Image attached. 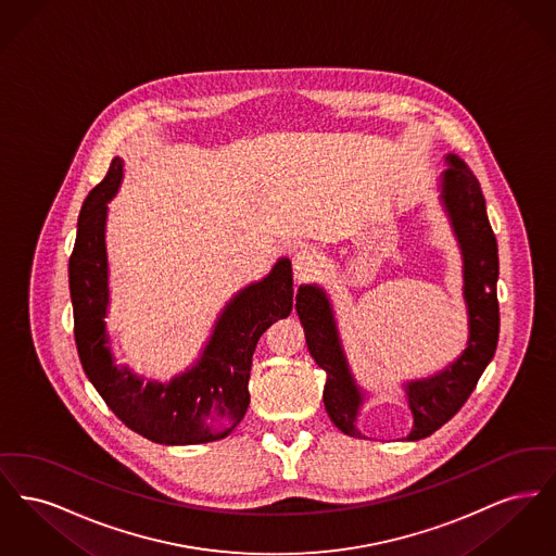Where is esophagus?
<instances>
[{"label":"esophagus","instance_id":"34e87169","mask_svg":"<svg viewBox=\"0 0 556 556\" xmlns=\"http://www.w3.org/2000/svg\"><path fill=\"white\" fill-rule=\"evenodd\" d=\"M318 265V256L313 252V250H308V248H302V250H298L295 254H293V258H291V266H293V275L298 277V279H302V277H306L308 273H313L315 270V266Z\"/></svg>","mask_w":556,"mask_h":556}]
</instances>
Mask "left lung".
I'll list each match as a JSON object with an SVG mask.
<instances>
[{
	"mask_svg": "<svg viewBox=\"0 0 556 556\" xmlns=\"http://www.w3.org/2000/svg\"><path fill=\"white\" fill-rule=\"evenodd\" d=\"M448 168L442 173V202L448 212L454 236L463 252V295L469 313V340L465 352L448 367L427 379L404 386L413 429L406 440H424L435 429L448 424L476 390L481 372L494 358L501 311H498V243L490 227L485 200L476 175L454 156H446ZM295 311L306 333L311 356L327 372L323 402L329 419L345 435L361 438L356 417L363 406V392L356 386L327 293L318 286H300L295 293Z\"/></svg>",
	"mask_w": 556,
	"mask_h": 556,
	"instance_id": "1",
	"label": "left lung"
}]
</instances>
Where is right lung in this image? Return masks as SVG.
<instances>
[{"label":"right lung","instance_id":"right-lung-1","mask_svg":"<svg viewBox=\"0 0 556 556\" xmlns=\"http://www.w3.org/2000/svg\"><path fill=\"white\" fill-rule=\"evenodd\" d=\"M123 179L114 159L104 181L83 202L68 261L80 365L108 408L135 433L164 446L206 444L227 438L243 419L252 356L261 336L293 308L291 263L281 258L263 281L238 291L216 318L200 361L168 383H143L129 367L114 365L108 345V202Z\"/></svg>","mask_w":556,"mask_h":556}]
</instances>
